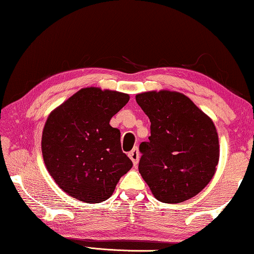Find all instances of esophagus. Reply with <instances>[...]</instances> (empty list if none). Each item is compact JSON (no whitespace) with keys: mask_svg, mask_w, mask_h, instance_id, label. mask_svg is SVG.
<instances>
[{"mask_svg":"<svg viewBox=\"0 0 254 254\" xmlns=\"http://www.w3.org/2000/svg\"><path fill=\"white\" fill-rule=\"evenodd\" d=\"M128 156H129V158L131 159V162H133L134 166L136 168L137 164H138V158H140V154H138L137 148H134L133 150H131L129 154H128Z\"/></svg>","mask_w":254,"mask_h":254,"instance_id":"obj_1","label":"esophagus"}]
</instances>
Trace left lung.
<instances>
[{
	"label": "left lung",
	"mask_w": 254,
	"mask_h": 254,
	"mask_svg": "<svg viewBox=\"0 0 254 254\" xmlns=\"http://www.w3.org/2000/svg\"><path fill=\"white\" fill-rule=\"evenodd\" d=\"M150 119L138 171L161 202L180 203L199 194L216 172L218 135L213 120L184 93L170 90L135 96Z\"/></svg>",
	"instance_id": "left-lung-1"
}]
</instances>
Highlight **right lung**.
<instances>
[{
  "instance_id": "obj_1",
  "label": "right lung",
  "mask_w": 254,
  "mask_h": 254,
  "mask_svg": "<svg viewBox=\"0 0 254 254\" xmlns=\"http://www.w3.org/2000/svg\"><path fill=\"white\" fill-rule=\"evenodd\" d=\"M128 100L127 93L89 86L50 113L41 152L48 173L68 195L102 202L131 169L133 163L121 150L120 130L110 125Z\"/></svg>"
}]
</instances>
